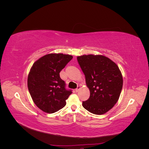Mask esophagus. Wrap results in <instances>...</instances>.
Returning a JSON list of instances; mask_svg holds the SVG:
<instances>
[{
    "label": "esophagus",
    "instance_id": "34e87169",
    "mask_svg": "<svg viewBox=\"0 0 149 149\" xmlns=\"http://www.w3.org/2000/svg\"><path fill=\"white\" fill-rule=\"evenodd\" d=\"M81 89V87H80V86H78V87H77V88H76V89H75V91L76 92H78L79 91V89Z\"/></svg>",
    "mask_w": 149,
    "mask_h": 149
}]
</instances>
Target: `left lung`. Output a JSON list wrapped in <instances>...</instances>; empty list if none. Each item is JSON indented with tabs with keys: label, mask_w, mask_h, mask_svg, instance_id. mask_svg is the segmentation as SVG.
I'll list each match as a JSON object with an SVG mask.
<instances>
[{
	"label": "left lung",
	"mask_w": 149,
	"mask_h": 149,
	"mask_svg": "<svg viewBox=\"0 0 149 149\" xmlns=\"http://www.w3.org/2000/svg\"><path fill=\"white\" fill-rule=\"evenodd\" d=\"M77 60L90 91L88 100L83 101V107L94 114L106 113L118 102L123 88L119 67L102 55H83Z\"/></svg>",
	"instance_id": "1"
}]
</instances>
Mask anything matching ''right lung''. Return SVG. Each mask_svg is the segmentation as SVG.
Here are the masks:
<instances>
[{"instance_id": "1", "label": "right lung", "mask_w": 149, "mask_h": 149, "mask_svg": "<svg viewBox=\"0 0 149 149\" xmlns=\"http://www.w3.org/2000/svg\"><path fill=\"white\" fill-rule=\"evenodd\" d=\"M73 56L51 53L36 61L28 76V88L34 103L47 113H53L66 105L72 90L66 89L60 73Z\"/></svg>"}]
</instances>
